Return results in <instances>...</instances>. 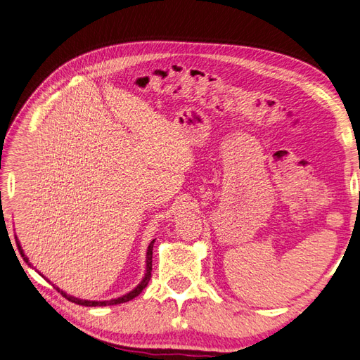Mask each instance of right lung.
Here are the masks:
<instances>
[{
  "label": "right lung",
  "instance_id": "right-lung-1",
  "mask_svg": "<svg viewBox=\"0 0 360 360\" xmlns=\"http://www.w3.org/2000/svg\"><path fill=\"white\" fill-rule=\"evenodd\" d=\"M16 239V238H15ZM153 244H154V239L151 240V244L148 245V250H147V273H145V276H143V278H142V281L141 283L136 286L131 292H129V294H125V295H122V297H120V298H115V300H110V301H87V300H79V298H75V297H72V295H66V292H63V290H60L59 288H56L57 290H59V292L66 298V300H70V301H72V303H75V304H82V306H89V307H95V306H113V304H121V303H127V301H130V300H133L134 297H138L142 290L145 289V286L148 285V281H150V278H151V269H153V265H151V262H153ZM16 245H18V250H19V252H21V256L24 257V260L27 262L28 264V259L25 257V255H24V251H22V247L19 245V240L16 239ZM30 265V264H28Z\"/></svg>",
  "mask_w": 360,
  "mask_h": 360
}]
</instances>
